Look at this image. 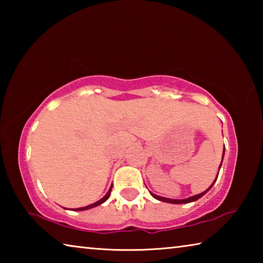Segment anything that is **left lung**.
Wrapping results in <instances>:
<instances>
[{
	"label": "left lung",
	"instance_id": "left-lung-1",
	"mask_svg": "<svg viewBox=\"0 0 263 263\" xmlns=\"http://www.w3.org/2000/svg\"><path fill=\"white\" fill-rule=\"evenodd\" d=\"M224 152H225V147H224ZM224 152H222V158H224ZM221 162H222V159H221ZM220 167H221V163H220V166H219V169H220ZM218 174H219V172H218ZM217 177H218V175H217ZM216 181H217V179H216L215 181H213V183L210 185V188H208L205 191H203V193L198 194V195L191 196V197H189V198H185V199H172V198H166V197H161V196H158V195H155V194H153V193H151V195H152L155 199H158V201H161V202L172 203V204H185V203L195 202V201H197L198 198H201L202 196L205 195V194L208 193V191L212 188V185L215 184V182H216Z\"/></svg>",
	"mask_w": 263,
	"mask_h": 263
}]
</instances>
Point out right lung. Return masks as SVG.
I'll return each mask as SVG.
<instances>
[{
    "mask_svg": "<svg viewBox=\"0 0 263 263\" xmlns=\"http://www.w3.org/2000/svg\"><path fill=\"white\" fill-rule=\"evenodd\" d=\"M111 189H112V185L110 186V189H109V191L108 193H106V195L104 196L103 198H101L100 201H97V202H95V203H92V204H90V205H87V206H84V208H78V209H75V211H82V210H88V209H91V208H95V206H97V205H100V204H102V203H104L106 199H108L109 197H110V194H111Z\"/></svg>",
    "mask_w": 263,
    "mask_h": 263,
    "instance_id": "add662e5",
    "label": "right lung"
}]
</instances>
